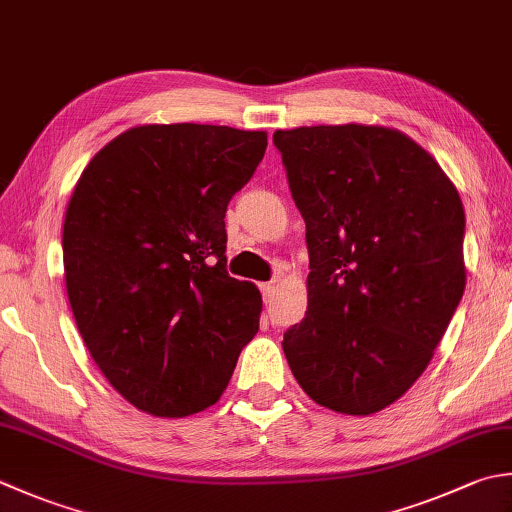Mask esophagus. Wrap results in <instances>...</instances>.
Listing matches in <instances>:
<instances>
[{
  "label": "esophagus",
  "mask_w": 512,
  "mask_h": 512,
  "mask_svg": "<svg viewBox=\"0 0 512 512\" xmlns=\"http://www.w3.org/2000/svg\"><path fill=\"white\" fill-rule=\"evenodd\" d=\"M259 288H262L264 302H270V299H273V295H275V284H273V282H268V284H262Z\"/></svg>",
  "instance_id": "34e87169"
}]
</instances>
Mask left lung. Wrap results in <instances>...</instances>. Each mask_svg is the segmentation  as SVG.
<instances>
[{"mask_svg":"<svg viewBox=\"0 0 512 512\" xmlns=\"http://www.w3.org/2000/svg\"><path fill=\"white\" fill-rule=\"evenodd\" d=\"M306 222L308 310L284 333L299 386L370 415L424 373L466 288V217L433 157L384 126L277 130Z\"/></svg>","mask_w":512,"mask_h":512,"instance_id":"8db88e82","label":"left lung"}]
</instances>
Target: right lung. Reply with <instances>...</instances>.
<instances>
[{
  "instance_id": "right-lung-1",
  "label": "right lung",
  "mask_w": 512,
  "mask_h": 512,
  "mask_svg": "<svg viewBox=\"0 0 512 512\" xmlns=\"http://www.w3.org/2000/svg\"><path fill=\"white\" fill-rule=\"evenodd\" d=\"M264 130L148 124L90 159L64 219V277L86 348L155 417L213 406L259 330L262 295L226 270V208Z\"/></svg>"
}]
</instances>
